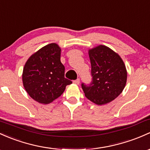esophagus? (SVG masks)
Segmentation results:
<instances>
[{"mask_svg":"<svg viewBox=\"0 0 150 150\" xmlns=\"http://www.w3.org/2000/svg\"><path fill=\"white\" fill-rule=\"evenodd\" d=\"M73 83H75V84H79L80 79H76V80H74V81H73Z\"/></svg>","mask_w":150,"mask_h":150,"instance_id":"1","label":"esophagus"}]
</instances>
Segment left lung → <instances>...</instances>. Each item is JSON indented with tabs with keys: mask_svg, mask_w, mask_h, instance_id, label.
Returning a JSON list of instances; mask_svg holds the SVG:
<instances>
[{
	"mask_svg": "<svg viewBox=\"0 0 150 150\" xmlns=\"http://www.w3.org/2000/svg\"><path fill=\"white\" fill-rule=\"evenodd\" d=\"M91 62L89 84L81 83L88 99L98 105L113 101L123 91L127 82V73L120 56L109 47L100 46L88 51Z\"/></svg>",
	"mask_w": 150,
	"mask_h": 150,
	"instance_id": "1",
	"label": "left lung"
}]
</instances>
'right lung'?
I'll list each match as a JSON object with an SVG mask.
<instances>
[{"mask_svg": "<svg viewBox=\"0 0 150 150\" xmlns=\"http://www.w3.org/2000/svg\"><path fill=\"white\" fill-rule=\"evenodd\" d=\"M61 49L50 43L33 54L23 71L24 88L32 99L49 104L63 94L72 81L64 77L65 67L61 62Z\"/></svg>", "mask_w": 150, "mask_h": 150, "instance_id": "obj_1", "label": "right lung"}]
</instances>
